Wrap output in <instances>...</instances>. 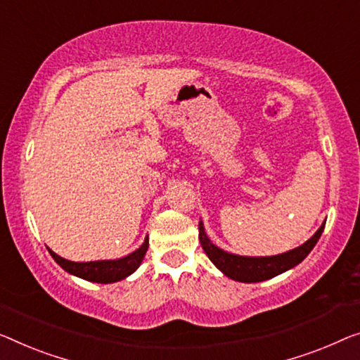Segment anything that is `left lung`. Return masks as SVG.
Wrapping results in <instances>:
<instances>
[{
    "label": "left lung",
    "instance_id": "8db88e82",
    "mask_svg": "<svg viewBox=\"0 0 360 360\" xmlns=\"http://www.w3.org/2000/svg\"><path fill=\"white\" fill-rule=\"evenodd\" d=\"M323 228L325 223L321 224L319 231L315 233L307 243L300 245V248L289 250L286 254L273 257H239L228 254V252L218 249L217 245L210 243V239L207 238L205 231H203L202 221L198 223V239H200L202 249L205 250L208 259H210L224 275L231 278V280L240 283H259L270 280V278L280 275V273L300 264V262L310 254V250L315 248L321 233H323Z\"/></svg>",
    "mask_w": 360,
    "mask_h": 360
}]
</instances>
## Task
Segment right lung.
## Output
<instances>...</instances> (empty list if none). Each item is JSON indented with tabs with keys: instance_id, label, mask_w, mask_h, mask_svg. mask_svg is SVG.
I'll return each mask as SVG.
<instances>
[{
	"instance_id": "1",
	"label": "right lung",
	"mask_w": 360,
	"mask_h": 360,
	"mask_svg": "<svg viewBox=\"0 0 360 360\" xmlns=\"http://www.w3.org/2000/svg\"><path fill=\"white\" fill-rule=\"evenodd\" d=\"M148 249V239L146 238L143 244L136 252L129 254L124 259L120 260H100V262H71L56 255L55 252L48 249L56 264L64 268L71 275L84 278L87 281L94 283H115L124 280L142 264L143 255Z\"/></svg>"
}]
</instances>
